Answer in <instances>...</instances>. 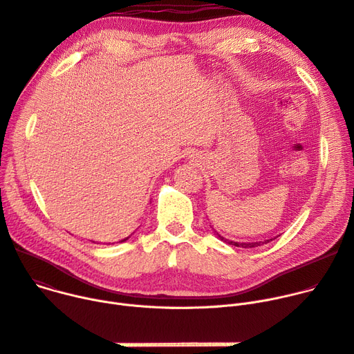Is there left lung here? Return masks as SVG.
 Segmentation results:
<instances>
[{"label":"left lung","instance_id":"obj_1","mask_svg":"<svg viewBox=\"0 0 354 354\" xmlns=\"http://www.w3.org/2000/svg\"><path fill=\"white\" fill-rule=\"evenodd\" d=\"M220 238H221L223 241H225V242L231 243V245H235V247H241V248H254V247H261L262 243H268L269 241H272V239H266V241H262V242H232V241H228V239L223 238L221 235H220Z\"/></svg>","mask_w":354,"mask_h":354}]
</instances>
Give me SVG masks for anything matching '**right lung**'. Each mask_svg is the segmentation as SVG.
<instances>
[{
	"mask_svg": "<svg viewBox=\"0 0 354 354\" xmlns=\"http://www.w3.org/2000/svg\"><path fill=\"white\" fill-rule=\"evenodd\" d=\"M126 239H127V238H126ZM126 239H123V241H126ZM123 241H122V242H123Z\"/></svg>",
	"mask_w": 354,
	"mask_h": 354,
	"instance_id": "obj_1",
	"label": "right lung"
}]
</instances>
